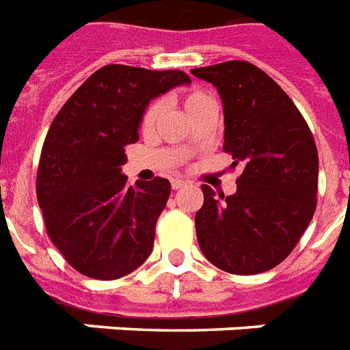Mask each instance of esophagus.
<instances>
[{"label": "esophagus", "instance_id": "obj_1", "mask_svg": "<svg viewBox=\"0 0 350 350\" xmlns=\"http://www.w3.org/2000/svg\"><path fill=\"white\" fill-rule=\"evenodd\" d=\"M184 186H186V183H184V180H180V178H173L172 180L173 189H180V188H184Z\"/></svg>", "mask_w": 350, "mask_h": 350}]
</instances>
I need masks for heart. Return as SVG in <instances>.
Listing matches in <instances>:
<instances>
[{
  "label": "heart",
  "mask_w": 350,
  "mask_h": 350,
  "mask_svg": "<svg viewBox=\"0 0 350 350\" xmlns=\"http://www.w3.org/2000/svg\"><path fill=\"white\" fill-rule=\"evenodd\" d=\"M206 99H208V96L202 94V92H189V94L184 96V108H186V111H189L191 108H195V106L200 105V103ZM159 113H161V103H153V105H150V108H148L144 117H142V124H144V126H152L153 122L157 121Z\"/></svg>",
  "instance_id": "1"
}]
</instances>
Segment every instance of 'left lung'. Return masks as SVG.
Returning a JSON list of instances; mask_svg holds the SVG:
<instances>
[{
    "mask_svg": "<svg viewBox=\"0 0 350 350\" xmlns=\"http://www.w3.org/2000/svg\"><path fill=\"white\" fill-rule=\"evenodd\" d=\"M224 106V150L242 164L229 197L204 184L195 215L204 256L233 275H256L295 250L317 209L314 137L286 92L247 61L193 68Z\"/></svg>",
    "mask_w": 350,
    "mask_h": 350,
    "instance_id": "8db88e82",
    "label": "left lung"
}]
</instances>
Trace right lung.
<instances>
[{
    "mask_svg": "<svg viewBox=\"0 0 350 350\" xmlns=\"http://www.w3.org/2000/svg\"><path fill=\"white\" fill-rule=\"evenodd\" d=\"M191 79L180 70L108 64L75 90L52 121L39 159V208L50 240L81 275L116 280L153 250L172 184H128L124 146L139 141L148 105Z\"/></svg>",
    "mask_w": 350,
    "mask_h": 350,
    "instance_id": "1",
    "label": "right lung"
}]
</instances>
